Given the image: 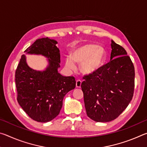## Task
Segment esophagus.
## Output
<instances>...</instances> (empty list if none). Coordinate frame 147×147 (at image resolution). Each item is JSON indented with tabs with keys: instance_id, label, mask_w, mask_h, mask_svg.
<instances>
[{
	"instance_id": "obj_1",
	"label": "esophagus",
	"mask_w": 147,
	"mask_h": 147,
	"mask_svg": "<svg viewBox=\"0 0 147 147\" xmlns=\"http://www.w3.org/2000/svg\"><path fill=\"white\" fill-rule=\"evenodd\" d=\"M81 84H82V81L80 80H77L76 82V87L78 88H80L81 87Z\"/></svg>"
}]
</instances>
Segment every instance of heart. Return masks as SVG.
Instances as JSON below:
<instances>
[{
	"label": "heart",
	"mask_w": 147,
	"mask_h": 147,
	"mask_svg": "<svg viewBox=\"0 0 147 147\" xmlns=\"http://www.w3.org/2000/svg\"><path fill=\"white\" fill-rule=\"evenodd\" d=\"M106 59V51L95 44H86L74 49L71 57L65 58V65L70 69L76 67L75 63H81L80 71L86 75L92 74L103 65Z\"/></svg>",
	"instance_id": "b5f03b06"
}]
</instances>
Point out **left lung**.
Masks as SVG:
<instances>
[{
	"mask_svg": "<svg viewBox=\"0 0 147 147\" xmlns=\"http://www.w3.org/2000/svg\"><path fill=\"white\" fill-rule=\"evenodd\" d=\"M111 46V61L94 73L84 75L81 84L87 115L102 123L117 118L127 108L135 86V69L130 56L113 41Z\"/></svg>",
	"mask_w": 147,
	"mask_h": 147,
	"instance_id": "left-lung-1",
	"label": "left lung"
}]
</instances>
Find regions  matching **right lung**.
<instances>
[{
    "mask_svg": "<svg viewBox=\"0 0 147 147\" xmlns=\"http://www.w3.org/2000/svg\"><path fill=\"white\" fill-rule=\"evenodd\" d=\"M57 43L48 38L38 39L24 51L48 58L49 65L45 71L29 67L24 55L16 70L17 102L30 117L41 123L51 121L59 115L65 95L76 86L74 77L63 76L58 72L60 53Z\"/></svg>",
    "mask_w": 147,
    "mask_h": 147,
    "instance_id": "1",
    "label": "right lung"
}]
</instances>
